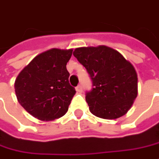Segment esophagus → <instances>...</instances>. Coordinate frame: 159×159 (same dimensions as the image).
Listing matches in <instances>:
<instances>
[{
	"mask_svg": "<svg viewBox=\"0 0 159 159\" xmlns=\"http://www.w3.org/2000/svg\"><path fill=\"white\" fill-rule=\"evenodd\" d=\"M75 90H76V92H77V93H82V92H83V88H82V86H81V85L76 86V87H75Z\"/></svg>",
	"mask_w": 159,
	"mask_h": 159,
	"instance_id": "esophagus-1",
	"label": "esophagus"
}]
</instances>
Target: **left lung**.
Returning <instances> with one entry per match:
<instances>
[{
    "mask_svg": "<svg viewBox=\"0 0 159 159\" xmlns=\"http://www.w3.org/2000/svg\"><path fill=\"white\" fill-rule=\"evenodd\" d=\"M74 56L86 68L93 88L86 93L90 111L114 120L125 115L138 95V75L133 65L107 46L83 47Z\"/></svg>",
    "mask_w": 159,
    "mask_h": 159,
    "instance_id": "8db88e82",
    "label": "left lung"
}]
</instances>
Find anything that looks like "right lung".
Wrapping results in <instances>:
<instances>
[{
  "mask_svg": "<svg viewBox=\"0 0 159 159\" xmlns=\"http://www.w3.org/2000/svg\"><path fill=\"white\" fill-rule=\"evenodd\" d=\"M73 49L51 48L35 57L20 72L14 89L20 104L40 120H54L68 110L75 90L66 64Z\"/></svg>",
  "mask_w": 159,
  "mask_h": 159,
  "instance_id": "obj_1",
  "label": "right lung"
}]
</instances>
